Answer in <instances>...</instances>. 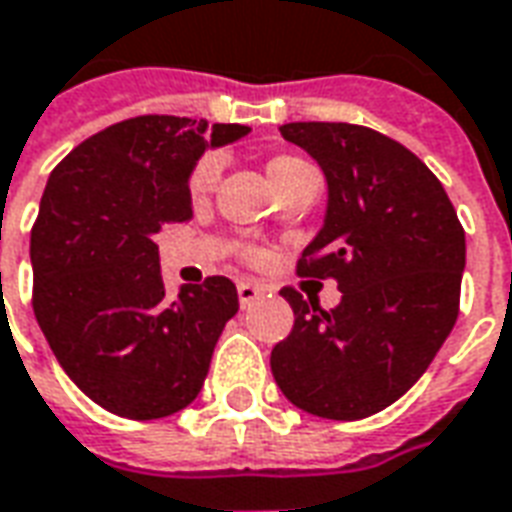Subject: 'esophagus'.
I'll return each mask as SVG.
<instances>
[{
	"instance_id": "esophagus-1",
	"label": "esophagus",
	"mask_w": 512,
	"mask_h": 512,
	"mask_svg": "<svg viewBox=\"0 0 512 512\" xmlns=\"http://www.w3.org/2000/svg\"><path fill=\"white\" fill-rule=\"evenodd\" d=\"M237 295H239V303H242V308H245V306H250V303H256V300L264 295V286L253 284V281H242V284L237 286Z\"/></svg>"
}]
</instances>
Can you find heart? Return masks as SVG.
<instances>
[{
    "instance_id": "obj_1",
    "label": "heart",
    "mask_w": 512,
    "mask_h": 512,
    "mask_svg": "<svg viewBox=\"0 0 512 512\" xmlns=\"http://www.w3.org/2000/svg\"><path fill=\"white\" fill-rule=\"evenodd\" d=\"M217 176H220V157L217 154H204L195 162V168L190 173V184H187L192 201H204L206 195L215 190ZM267 176L273 181L275 190L281 192L297 184V181L317 176V170L311 168L306 159L295 157V154H278V157L267 162Z\"/></svg>"
}]
</instances>
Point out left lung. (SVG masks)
I'll return each instance as SVG.
<instances>
[{
    "mask_svg": "<svg viewBox=\"0 0 512 512\" xmlns=\"http://www.w3.org/2000/svg\"><path fill=\"white\" fill-rule=\"evenodd\" d=\"M328 179L320 234L297 259L300 278H333L325 311L286 286L295 325L270 355L297 408L355 422L400 400L458 320L466 234L458 212L413 151L355 123H284Z\"/></svg>",
    "mask_w": 512,
    "mask_h": 512,
    "instance_id": "8db88e82",
    "label": "left lung"
}]
</instances>
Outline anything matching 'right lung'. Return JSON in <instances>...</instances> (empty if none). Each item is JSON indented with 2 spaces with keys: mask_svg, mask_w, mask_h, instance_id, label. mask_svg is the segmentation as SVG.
<instances>
[{
  "mask_svg": "<svg viewBox=\"0 0 512 512\" xmlns=\"http://www.w3.org/2000/svg\"><path fill=\"white\" fill-rule=\"evenodd\" d=\"M250 129L137 115L93 134L52 170L32 226V308L65 375L126 419H162L204 386L237 286L226 275L165 295V226L192 217L190 173L206 148Z\"/></svg>",
  "mask_w": 512,
  "mask_h": 512,
  "instance_id": "obj_1",
  "label": "right lung"
}]
</instances>
